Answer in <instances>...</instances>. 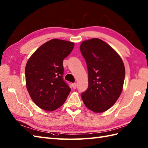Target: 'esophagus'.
Listing matches in <instances>:
<instances>
[{
	"label": "esophagus",
	"mask_w": 148,
	"mask_h": 148,
	"mask_svg": "<svg viewBox=\"0 0 148 148\" xmlns=\"http://www.w3.org/2000/svg\"><path fill=\"white\" fill-rule=\"evenodd\" d=\"M73 87L74 89H75L77 88V84L76 83H73Z\"/></svg>",
	"instance_id": "34e87169"
}]
</instances>
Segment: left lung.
I'll list each match as a JSON object with an SVG mask.
<instances>
[{"mask_svg": "<svg viewBox=\"0 0 148 148\" xmlns=\"http://www.w3.org/2000/svg\"><path fill=\"white\" fill-rule=\"evenodd\" d=\"M81 52L86 62L88 88L81 94L85 106L95 113L107 110L121 96L125 70L121 57L99 38L82 42Z\"/></svg>", "mask_w": 148, "mask_h": 148, "instance_id": "left-lung-1", "label": "left lung"}]
</instances>
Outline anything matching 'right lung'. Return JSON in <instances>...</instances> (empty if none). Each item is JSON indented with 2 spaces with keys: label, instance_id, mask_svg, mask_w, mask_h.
<instances>
[{
  "label": "right lung",
  "instance_id": "1",
  "mask_svg": "<svg viewBox=\"0 0 148 148\" xmlns=\"http://www.w3.org/2000/svg\"><path fill=\"white\" fill-rule=\"evenodd\" d=\"M74 43L52 39L40 46L27 60L26 85L31 98L45 111H53L66 101L71 88L65 82L63 60Z\"/></svg>",
  "mask_w": 148,
  "mask_h": 148
}]
</instances>
